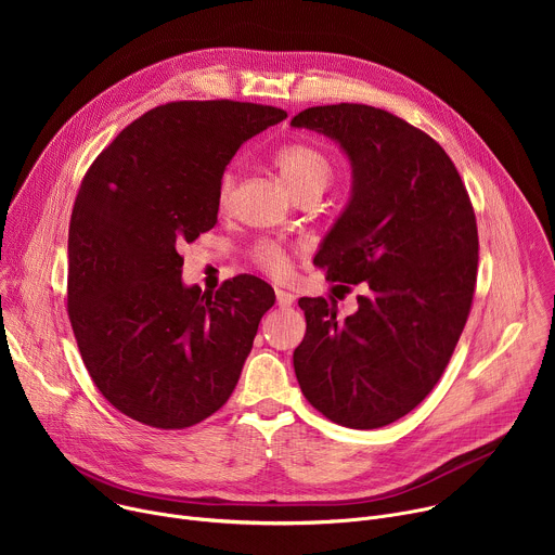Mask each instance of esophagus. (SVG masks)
Instances as JSON below:
<instances>
[{
    "instance_id": "1",
    "label": "esophagus",
    "mask_w": 555,
    "mask_h": 555,
    "mask_svg": "<svg viewBox=\"0 0 555 555\" xmlns=\"http://www.w3.org/2000/svg\"><path fill=\"white\" fill-rule=\"evenodd\" d=\"M294 300H296V296H294L292 292H287V289H276V305H279V307H289Z\"/></svg>"
}]
</instances>
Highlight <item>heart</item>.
I'll list each match as a JSON object with an SVG mask.
<instances>
[{"instance_id": "heart-1", "label": "heart", "mask_w": 555, "mask_h": 555, "mask_svg": "<svg viewBox=\"0 0 555 555\" xmlns=\"http://www.w3.org/2000/svg\"><path fill=\"white\" fill-rule=\"evenodd\" d=\"M274 167L283 180V184L289 189V193L296 197L298 193H323L327 184L334 178V163L332 157L315 144L309 142H292L281 146L274 153ZM234 189V176L225 173L221 178L219 186V202L225 206L230 202ZM257 261L259 266L270 272L272 276H283L289 270L287 253L279 244H261L257 248Z\"/></svg>"}]
</instances>
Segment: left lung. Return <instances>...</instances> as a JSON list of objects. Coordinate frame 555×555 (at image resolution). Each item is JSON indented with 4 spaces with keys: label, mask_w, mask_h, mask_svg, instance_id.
Segmentation results:
<instances>
[{
    "label": "left lung",
    "mask_w": 555,
    "mask_h": 555,
    "mask_svg": "<svg viewBox=\"0 0 555 555\" xmlns=\"http://www.w3.org/2000/svg\"><path fill=\"white\" fill-rule=\"evenodd\" d=\"M289 125L347 155L351 195L313 263L369 289L345 321L325 298L298 300L307 332L294 349L296 379L327 420L382 428L411 413L450 362L477 283V219L448 153L406 120L340 103Z\"/></svg>",
    "instance_id": "left-lung-1"
}]
</instances>
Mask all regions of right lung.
<instances>
[{
  "label": "right lung",
  "mask_w": 555,
  "mask_h": 555,
  "mask_svg": "<svg viewBox=\"0 0 555 555\" xmlns=\"http://www.w3.org/2000/svg\"><path fill=\"white\" fill-rule=\"evenodd\" d=\"M285 118L255 103H167L127 125L86 173L69 219L67 313L86 369L122 415L189 428L240 382L274 289L242 274L202 292L182 281L178 250L217 223L236 149Z\"/></svg>",
  "instance_id": "add662e5"
}]
</instances>
